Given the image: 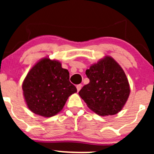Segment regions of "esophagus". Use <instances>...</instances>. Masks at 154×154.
I'll return each instance as SVG.
<instances>
[{
	"label": "esophagus",
	"mask_w": 154,
	"mask_h": 154,
	"mask_svg": "<svg viewBox=\"0 0 154 154\" xmlns=\"http://www.w3.org/2000/svg\"><path fill=\"white\" fill-rule=\"evenodd\" d=\"M82 87H83V85H82V84H79V85H77V91H80V90L81 89Z\"/></svg>",
	"instance_id": "1"
}]
</instances>
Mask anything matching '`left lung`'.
Masks as SVG:
<instances>
[{
  "instance_id": "8db88e82",
  "label": "left lung",
  "mask_w": 154,
  "mask_h": 154,
  "mask_svg": "<svg viewBox=\"0 0 154 154\" xmlns=\"http://www.w3.org/2000/svg\"><path fill=\"white\" fill-rule=\"evenodd\" d=\"M89 83L79 94L91 110L100 116H112L122 109L130 94L125 71L112 57H106L86 71Z\"/></svg>"
}]
</instances>
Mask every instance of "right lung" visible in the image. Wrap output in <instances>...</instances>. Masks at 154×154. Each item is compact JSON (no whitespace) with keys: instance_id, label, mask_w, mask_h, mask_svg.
<instances>
[{"instance_id":"add662e5","label":"right lung","mask_w":154,"mask_h":154,"mask_svg":"<svg viewBox=\"0 0 154 154\" xmlns=\"http://www.w3.org/2000/svg\"><path fill=\"white\" fill-rule=\"evenodd\" d=\"M27 106L32 112L51 117L63 109L77 88L69 81V72L56 60L44 58L30 69L22 84Z\"/></svg>"}]
</instances>
